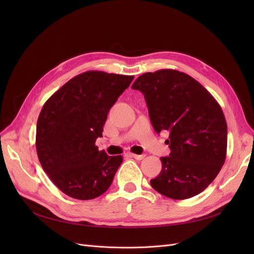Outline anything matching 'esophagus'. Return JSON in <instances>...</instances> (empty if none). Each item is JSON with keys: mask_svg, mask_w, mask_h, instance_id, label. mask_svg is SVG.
Segmentation results:
<instances>
[{"mask_svg": "<svg viewBox=\"0 0 254 254\" xmlns=\"http://www.w3.org/2000/svg\"><path fill=\"white\" fill-rule=\"evenodd\" d=\"M129 156H131L135 160H142L145 158V155H135V153H129Z\"/></svg>", "mask_w": 254, "mask_h": 254, "instance_id": "obj_1", "label": "esophagus"}]
</instances>
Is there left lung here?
Returning <instances> with one entry per match:
<instances>
[{
  "instance_id": "obj_1",
  "label": "left lung",
  "mask_w": 254,
  "mask_h": 254,
  "mask_svg": "<svg viewBox=\"0 0 254 254\" xmlns=\"http://www.w3.org/2000/svg\"><path fill=\"white\" fill-rule=\"evenodd\" d=\"M131 88L144 94L155 131H170V157L161 158L152 189L177 200L200 194L226 160L227 123L219 104L197 80L176 70L144 73Z\"/></svg>"
}]
</instances>
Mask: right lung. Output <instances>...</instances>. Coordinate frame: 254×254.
Wrapping results in <instances>:
<instances>
[{
  "mask_svg": "<svg viewBox=\"0 0 254 254\" xmlns=\"http://www.w3.org/2000/svg\"><path fill=\"white\" fill-rule=\"evenodd\" d=\"M133 77L84 72L43 105L37 122V155L43 171L65 195L90 200L111 186L123 157H109L95 141L103 136L109 110Z\"/></svg>",
  "mask_w": 254,
  "mask_h": 254,
  "instance_id": "1",
  "label": "right lung"
}]
</instances>
